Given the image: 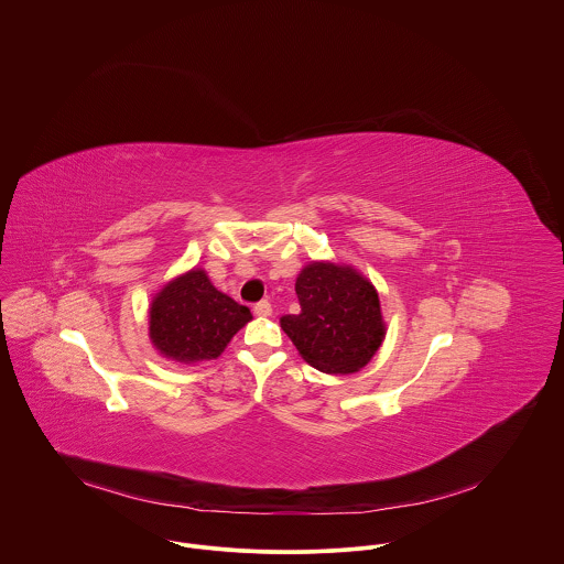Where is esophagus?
<instances>
[{
    "mask_svg": "<svg viewBox=\"0 0 564 564\" xmlns=\"http://www.w3.org/2000/svg\"><path fill=\"white\" fill-rule=\"evenodd\" d=\"M271 313H273V308H271V304L264 300V302H258L256 306H253V315L256 317H271Z\"/></svg>",
    "mask_w": 564,
    "mask_h": 564,
    "instance_id": "obj_1",
    "label": "esophagus"
}]
</instances>
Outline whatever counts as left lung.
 <instances>
[{
	"label": "left lung",
	"mask_w": 564,
	"mask_h": 564,
	"mask_svg": "<svg viewBox=\"0 0 564 564\" xmlns=\"http://www.w3.org/2000/svg\"><path fill=\"white\" fill-rule=\"evenodd\" d=\"M300 315H284L282 329L300 356L332 376L369 365L387 336L376 286L351 264L308 262L295 282Z\"/></svg>",
	"instance_id": "8db88e82"
}]
</instances>
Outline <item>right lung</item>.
I'll return each instance as SVG.
<instances>
[{
	"label": "right lung",
	"instance_id": "1",
	"mask_svg": "<svg viewBox=\"0 0 564 564\" xmlns=\"http://www.w3.org/2000/svg\"><path fill=\"white\" fill-rule=\"evenodd\" d=\"M249 322V308L217 291L199 267L169 280L152 297L148 313L154 349L180 365L221 356L232 336Z\"/></svg>",
	"mask_w": 564,
	"mask_h": 564
}]
</instances>
